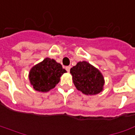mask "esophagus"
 <instances>
[{
  "label": "esophagus",
  "instance_id": "1",
  "mask_svg": "<svg viewBox=\"0 0 135 135\" xmlns=\"http://www.w3.org/2000/svg\"><path fill=\"white\" fill-rule=\"evenodd\" d=\"M70 69H71V66H66V71H67L68 73H69Z\"/></svg>",
  "mask_w": 135,
  "mask_h": 135
}]
</instances>
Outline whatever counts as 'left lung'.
I'll return each mask as SVG.
<instances>
[{
	"label": "left lung",
	"mask_w": 135,
	"mask_h": 135,
	"mask_svg": "<svg viewBox=\"0 0 135 135\" xmlns=\"http://www.w3.org/2000/svg\"><path fill=\"white\" fill-rule=\"evenodd\" d=\"M70 73L76 89L86 95H95L103 90L105 80L100 71L86 61L79 62Z\"/></svg>",
	"instance_id": "left-lung-1"
}]
</instances>
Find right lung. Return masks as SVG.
Returning <instances> with one entry per match:
<instances>
[{"instance_id":"obj_1","label":"right lung","mask_w":135,"mask_h":135,"mask_svg":"<svg viewBox=\"0 0 135 135\" xmlns=\"http://www.w3.org/2000/svg\"><path fill=\"white\" fill-rule=\"evenodd\" d=\"M66 73L60 63L47 57L32 67L28 73V79L35 91L44 93L54 88L62 75Z\"/></svg>"}]
</instances>
